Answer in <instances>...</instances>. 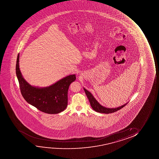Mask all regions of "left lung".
I'll list each match as a JSON object with an SVG mask.
<instances>
[{"instance_id": "8db88e82", "label": "left lung", "mask_w": 159, "mask_h": 159, "mask_svg": "<svg viewBox=\"0 0 159 159\" xmlns=\"http://www.w3.org/2000/svg\"><path fill=\"white\" fill-rule=\"evenodd\" d=\"M84 91L85 92V93L87 96V98L89 100V102H90V104L92 108L93 109V110L97 112H99V113H111L116 112V111L119 110L120 109H122L123 107H125L128 103H126L125 104L123 105V106L121 107H118L117 108H112V109H109V108H107V107H102L101 105L99 104V102L96 100V99L94 98L93 96L92 95V94L89 92V91H88L87 90L84 89Z\"/></svg>"}]
</instances>
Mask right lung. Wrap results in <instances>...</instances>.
<instances>
[{
    "mask_svg": "<svg viewBox=\"0 0 159 159\" xmlns=\"http://www.w3.org/2000/svg\"><path fill=\"white\" fill-rule=\"evenodd\" d=\"M19 57L18 54L16 72L24 99L44 113L57 114L65 110L67 106L68 89L70 84L75 80V75L66 76L49 87L42 89L33 87L22 76L19 68Z\"/></svg>",
    "mask_w": 159,
    "mask_h": 159,
    "instance_id": "add662e5",
    "label": "right lung"
}]
</instances>
